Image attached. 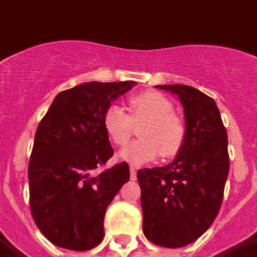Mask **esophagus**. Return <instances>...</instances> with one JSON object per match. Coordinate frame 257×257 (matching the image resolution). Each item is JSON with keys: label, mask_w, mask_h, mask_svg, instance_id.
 Listing matches in <instances>:
<instances>
[{"label": "esophagus", "mask_w": 257, "mask_h": 257, "mask_svg": "<svg viewBox=\"0 0 257 257\" xmlns=\"http://www.w3.org/2000/svg\"><path fill=\"white\" fill-rule=\"evenodd\" d=\"M131 179L136 180L137 179V170H136L135 166H131Z\"/></svg>", "instance_id": "esophagus-1"}]
</instances>
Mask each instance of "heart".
<instances>
[{"instance_id":"obj_1","label":"heart","mask_w":257,"mask_h":257,"mask_svg":"<svg viewBox=\"0 0 257 257\" xmlns=\"http://www.w3.org/2000/svg\"><path fill=\"white\" fill-rule=\"evenodd\" d=\"M129 115L124 107L111 104L103 115V125L109 139L116 145H125L135 133V124L140 126L142 139L131 142L120 152V158L133 165L163 158H174L182 152L187 137V126L174 112V104L158 91H145L129 99Z\"/></svg>"}]
</instances>
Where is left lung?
Instances as JSON below:
<instances>
[{
  "mask_svg": "<svg viewBox=\"0 0 257 257\" xmlns=\"http://www.w3.org/2000/svg\"><path fill=\"white\" fill-rule=\"evenodd\" d=\"M179 96L187 137L165 167L139 170L142 230L154 244L178 248L210 227L221 208L230 169L227 132L214 99L187 85H157Z\"/></svg>",
  "mask_w": 257,
  "mask_h": 257,
  "instance_id": "1",
  "label": "left lung"
}]
</instances>
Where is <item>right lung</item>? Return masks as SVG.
Returning <instances> with one entry per match:
<instances>
[{"label": "right lung", "instance_id": "obj_1", "mask_svg": "<svg viewBox=\"0 0 257 257\" xmlns=\"http://www.w3.org/2000/svg\"><path fill=\"white\" fill-rule=\"evenodd\" d=\"M136 82H88L61 91L35 133L30 208L49 242L87 251L104 238L105 209L131 178L126 162L96 172L113 155L103 115Z\"/></svg>", "mask_w": 257, "mask_h": 257}]
</instances>
